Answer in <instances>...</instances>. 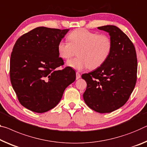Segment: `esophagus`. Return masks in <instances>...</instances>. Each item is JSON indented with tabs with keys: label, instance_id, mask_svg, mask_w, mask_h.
Returning <instances> with one entry per match:
<instances>
[{
	"label": "esophagus",
	"instance_id": "esophagus-1",
	"mask_svg": "<svg viewBox=\"0 0 147 147\" xmlns=\"http://www.w3.org/2000/svg\"><path fill=\"white\" fill-rule=\"evenodd\" d=\"M76 80H78V79H79L80 78V77H81V75H80V74L78 73V72H76Z\"/></svg>",
	"mask_w": 147,
	"mask_h": 147
}]
</instances>
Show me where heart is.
<instances>
[{
  "mask_svg": "<svg viewBox=\"0 0 147 147\" xmlns=\"http://www.w3.org/2000/svg\"><path fill=\"white\" fill-rule=\"evenodd\" d=\"M67 41H60L58 53L64 59L76 55L78 57L67 61V65L76 70L86 68L95 69L101 66L110 55L113 44L110 37L99 34L84 29L74 30L68 35Z\"/></svg>",
  "mask_w": 147,
  "mask_h": 147,
  "instance_id": "obj_1",
  "label": "heart"
}]
</instances>
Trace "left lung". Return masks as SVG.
I'll use <instances>...</instances> for the list:
<instances>
[{
	"mask_svg": "<svg viewBox=\"0 0 147 147\" xmlns=\"http://www.w3.org/2000/svg\"><path fill=\"white\" fill-rule=\"evenodd\" d=\"M97 28L109 32L113 47L101 66L82 75L87 83L83 98L92 110L108 113L129 99L137 81V59L134 44L119 28L114 25Z\"/></svg>",
	"mask_w": 147,
	"mask_h": 147,
	"instance_id": "left-lung-1",
	"label": "left lung"
}]
</instances>
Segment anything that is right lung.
Segmentation results:
<instances>
[{"mask_svg": "<svg viewBox=\"0 0 147 147\" xmlns=\"http://www.w3.org/2000/svg\"><path fill=\"white\" fill-rule=\"evenodd\" d=\"M69 29L39 27L21 36L13 46L10 77L20 103L29 110L43 113L61 100L76 79L71 67H64L58 44Z\"/></svg>", "mask_w": 147, "mask_h": 147, "instance_id": "obj_1", "label": "right lung"}]
</instances>
